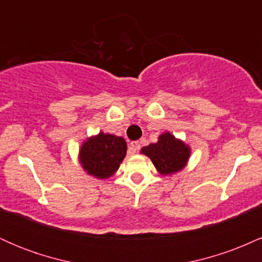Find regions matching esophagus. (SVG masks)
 <instances>
[{
  "instance_id": "1",
  "label": "esophagus",
  "mask_w": 262,
  "mask_h": 262,
  "mask_svg": "<svg viewBox=\"0 0 262 262\" xmlns=\"http://www.w3.org/2000/svg\"><path fill=\"white\" fill-rule=\"evenodd\" d=\"M139 149H140V143L139 141H132L130 144H129V152H130V154H135V152H138L139 151Z\"/></svg>"
}]
</instances>
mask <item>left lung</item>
<instances>
[{
    "mask_svg": "<svg viewBox=\"0 0 262 262\" xmlns=\"http://www.w3.org/2000/svg\"><path fill=\"white\" fill-rule=\"evenodd\" d=\"M140 152L150 158L159 173L171 176L185 169L191 156V148L170 132H165L159 135L156 143L141 148Z\"/></svg>",
    "mask_w": 262,
    "mask_h": 262,
    "instance_id": "1",
    "label": "left lung"
}]
</instances>
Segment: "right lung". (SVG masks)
I'll return each instance as SVG.
<instances>
[{
	"instance_id": "add662e5",
	"label": "right lung",
	"mask_w": 262,
	"mask_h": 262,
	"mask_svg": "<svg viewBox=\"0 0 262 262\" xmlns=\"http://www.w3.org/2000/svg\"><path fill=\"white\" fill-rule=\"evenodd\" d=\"M125 154L124 138L101 132L83 141L79 150V161L87 175L106 180L117 172Z\"/></svg>"
}]
</instances>
